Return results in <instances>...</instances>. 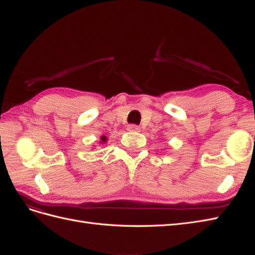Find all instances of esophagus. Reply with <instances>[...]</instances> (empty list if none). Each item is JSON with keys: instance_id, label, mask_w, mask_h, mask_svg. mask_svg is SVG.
<instances>
[{"instance_id": "34e87169", "label": "esophagus", "mask_w": 255, "mask_h": 255, "mask_svg": "<svg viewBox=\"0 0 255 255\" xmlns=\"http://www.w3.org/2000/svg\"><path fill=\"white\" fill-rule=\"evenodd\" d=\"M127 130L128 131H139L140 130V128H139V126H137V125H129V126L127 127Z\"/></svg>"}]
</instances>
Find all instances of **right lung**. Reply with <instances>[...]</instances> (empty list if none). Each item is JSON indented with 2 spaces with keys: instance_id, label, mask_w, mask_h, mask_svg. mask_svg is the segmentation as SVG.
Instances as JSON below:
<instances>
[{
  "instance_id": "add662e5",
  "label": "right lung",
  "mask_w": 255,
  "mask_h": 255,
  "mask_svg": "<svg viewBox=\"0 0 255 255\" xmlns=\"http://www.w3.org/2000/svg\"><path fill=\"white\" fill-rule=\"evenodd\" d=\"M106 142H107V137L105 136V134H103V136L101 137V140H99V143L104 144V143H106Z\"/></svg>"
}]
</instances>
